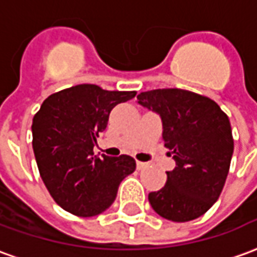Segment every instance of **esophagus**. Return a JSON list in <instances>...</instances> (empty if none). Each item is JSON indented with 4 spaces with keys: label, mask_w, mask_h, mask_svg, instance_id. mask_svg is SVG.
<instances>
[{
    "label": "esophagus",
    "mask_w": 257,
    "mask_h": 257,
    "mask_svg": "<svg viewBox=\"0 0 257 257\" xmlns=\"http://www.w3.org/2000/svg\"><path fill=\"white\" fill-rule=\"evenodd\" d=\"M136 165H138V169H139V171H142V169H146V168L149 167V164H146V162H140V161L136 162Z\"/></svg>",
    "instance_id": "34e87169"
}]
</instances>
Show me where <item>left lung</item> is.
Here are the masks:
<instances>
[{
  "label": "left lung",
  "instance_id": "left-lung-1",
  "mask_svg": "<svg viewBox=\"0 0 257 257\" xmlns=\"http://www.w3.org/2000/svg\"><path fill=\"white\" fill-rule=\"evenodd\" d=\"M138 103L160 115L162 139L176 162L167 184L149 194L151 208L168 220H194L226 183L234 151L228 117L209 97L178 88L142 92Z\"/></svg>",
  "mask_w": 257,
  "mask_h": 257
}]
</instances>
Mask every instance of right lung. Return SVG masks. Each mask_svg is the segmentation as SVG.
Returning a JSON list of instances; mask_svg holds the SVG:
<instances>
[{"label": "right lung", "mask_w": 257, "mask_h": 257, "mask_svg": "<svg viewBox=\"0 0 257 257\" xmlns=\"http://www.w3.org/2000/svg\"><path fill=\"white\" fill-rule=\"evenodd\" d=\"M136 92L75 85L47 97L33 118V150L41 179L55 202L82 217L108 209L123 178L135 172L132 157H97L96 138L114 107Z\"/></svg>", "instance_id": "add662e5"}]
</instances>
